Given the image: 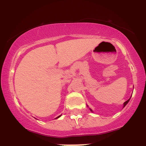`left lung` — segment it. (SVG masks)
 <instances>
[{"mask_svg":"<svg viewBox=\"0 0 146 146\" xmlns=\"http://www.w3.org/2000/svg\"><path fill=\"white\" fill-rule=\"evenodd\" d=\"M130 99H129V100H127L126 102H124V104H123V107H125V105H126L127 104H128V102H129V100H130ZM91 111H92V110H91Z\"/></svg>","mask_w":146,"mask_h":146,"instance_id":"left-lung-1","label":"left lung"}]
</instances>
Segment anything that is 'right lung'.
Returning <instances> with one entry per match:
<instances>
[{
  "mask_svg": "<svg viewBox=\"0 0 146 146\" xmlns=\"http://www.w3.org/2000/svg\"><path fill=\"white\" fill-rule=\"evenodd\" d=\"M60 116H61V115H60V116H58V117H56V119H57V118H58V117H60Z\"/></svg>",
  "mask_w": 146,
  "mask_h": 146,
  "instance_id": "1",
  "label": "right lung"
}]
</instances>
